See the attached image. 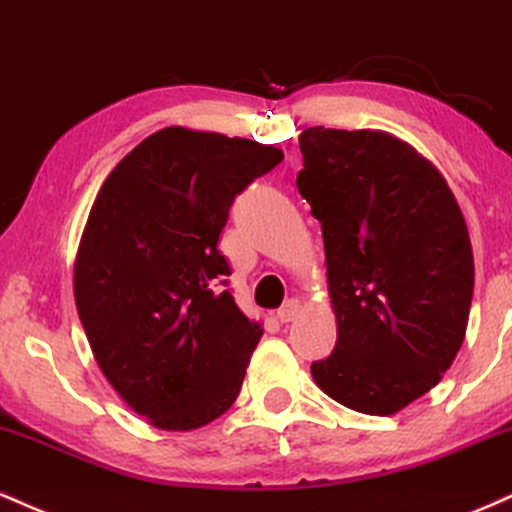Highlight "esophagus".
I'll return each instance as SVG.
<instances>
[{
    "instance_id": "obj_1",
    "label": "esophagus",
    "mask_w": 512,
    "mask_h": 512,
    "mask_svg": "<svg viewBox=\"0 0 512 512\" xmlns=\"http://www.w3.org/2000/svg\"><path fill=\"white\" fill-rule=\"evenodd\" d=\"M299 309H302V306H299L297 299H287V302L282 304L280 309H278V321H280V323H290V321H294V318L299 316Z\"/></svg>"
}]
</instances>
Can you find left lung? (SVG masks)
Returning <instances> with one entry per match:
<instances>
[{
    "label": "left lung",
    "instance_id": "left-lung-1",
    "mask_svg": "<svg viewBox=\"0 0 512 512\" xmlns=\"http://www.w3.org/2000/svg\"><path fill=\"white\" fill-rule=\"evenodd\" d=\"M297 189L321 222L338 318L323 393L364 414L400 412L441 381L465 340L474 256L443 174L386 131L311 126Z\"/></svg>",
    "mask_w": 512,
    "mask_h": 512
}]
</instances>
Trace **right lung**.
Here are the masks:
<instances>
[{
	"mask_svg": "<svg viewBox=\"0 0 512 512\" xmlns=\"http://www.w3.org/2000/svg\"><path fill=\"white\" fill-rule=\"evenodd\" d=\"M282 150L167 126L100 186L74 268L90 350L136 414L191 431L237 400L261 323L227 287L218 242L230 208Z\"/></svg>",
	"mask_w": 512,
	"mask_h": 512,
	"instance_id": "right-lung-1",
	"label": "right lung"
}]
</instances>
